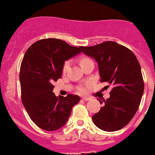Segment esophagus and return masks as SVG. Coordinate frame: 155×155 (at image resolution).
Segmentation results:
<instances>
[{"mask_svg":"<svg viewBox=\"0 0 155 155\" xmlns=\"http://www.w3.org/2000/svg\"><path fill=\"white\" fill-rule=\"evenodd\" d=\"M82 100L85 101H89L90 98H89V97H82Z\"/></svg>","mask_w":155,"mask_h":155,"instance_id":"1","label":"esophagus"}]
</instances>
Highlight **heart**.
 <instances>
[{
    "label": "heart",
    "mask_w": 155,
    "mask_h": 155,
    "mask_svg": "<svg viewBox=\"0 0 155 155\" xmlns=\"http://www.w3.org/2000/svg\"><path fill=\"white\" fill-rule=\"evenodd\" d=\"M89 61H91V60H90L88 58H87V57H82V58H81L80 60H79V63H80L81 67H82V65H84L85 64H86V63L89 62ZM70 61H65V63L64 64V66H63V72H64V73H66V72L68 70V69L70 68ZM81 91H85V88H81Z\"/></svg>",
    "instance_id": "b5f03b06"
}]
</instances>
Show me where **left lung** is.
Instances as JSON below:
<instances>
[{
  "label": "left lung",
  "mask_w": 155,
  "mask_h": 155,
  "mask_svg": "<svg viewBox=\"0 0 155 155\" xmlns=\"http://www.w3.org/2000/svg\"><path fill=\"white\" fill-rule=\"evenodd\" d=\"M81 49L97 63L101 82L113 85L109 98L97 99L103 106L92 117L93 123L104 131H117L130 122L140 104L144 92L140 64L130 49L114 41Z\"/></svg>",
  "instance_id": "obj_1"
}]
</instances>
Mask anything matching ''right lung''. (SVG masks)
Returning a JSON list of instances; mask_svg holds the SVG:
<instances>
[{"instance_id":"obj_1","label":"right lung","mask_w":155,"mask_h":155,"mask_svg":"<svg viewBox=\"0 0 155 155\" xmlns=\"http://www.w3.org/2000/svg\"><path fill=\"white\" fill-rule=\"evenodd\" d=\"M81 52V46L46 38L31 45L24 55L19 72L22 102L31 120L42 130L54 131L64 127L80 101L73 94L57 97L52 83L61 78L64 62Z\"/></svg>"}]
</instances>
